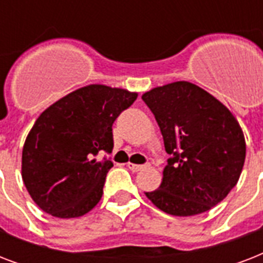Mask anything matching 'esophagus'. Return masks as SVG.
<instances>
[{
  "mask_svg": "<svg viewBox=\"0 0 263 263\" xmlns=\"http://www.w3.org/2000/svg\"><path fill=\"white\" fill-rule=\"evenodd\" d=\"M127 166L129 171H132V172H139V171H142V169L146 168L147 165H138V164H131V162H128Z\"/></svg>",
  "mask_w": 263,
  "mask_h": 263,
  "instance_id": "esophagus-1",
  "label": "esophagus"
}]
</instances>
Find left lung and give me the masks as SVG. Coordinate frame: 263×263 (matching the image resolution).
<instances>
[{
  "label": "left lung",
  "mask_w": 263,
  "mask_h": 263,
  "mask_svg": "<svg viewBox=\"0 0 263 263\" xmlns=\"http://www.w3.org/2000/svg\"><path fill=\"white\" fill-rule=\"evenodd\" d=\"M171 154L160 188L146 196L172 216H196L220 203L240 177L246 140L227 106L190 82L142 95Z\"/></svg>",
  "instance_id": "obj_1"
}]
</instances>
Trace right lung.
Wrapping results in <instances>:
<instances>
[{
	"instance_id": "add662e5",
	"label": "right lung",
	"mask_w": 263,
	"mask_h": 263,
	"mask_svg": "<svg viewBox=\"0 0 263 263\" xmlns=\"http://www.w3.org/2000/svg\"><path fill=\"white\" fill-rule=\"evenodd\" d=\"M136 92L90 84L49 106L23 147L22 177L32 200L59 218L84 216L97 206L113 166L99 153L113 150L111 125Z\"/></svg>"
}]
</instances>
